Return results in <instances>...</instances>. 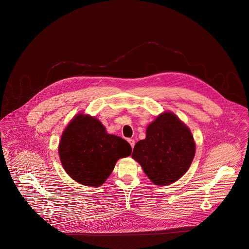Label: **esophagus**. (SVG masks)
Masks as SVG:
<instances>
[{
  "label": "esophagus",
  "instance_id": "obj_1",
  "mask_svg": "<svg viewBox=\"0 0 249 249\" xmlns=\"http://www.w3.org/2000/svg\"><path fill=\"white\" fill-rule=\"evenodd\" d=\"M127 141H128L129 145H130V146H131V147L133 148L134 146H135V140H132V139H128V140H127Z\"/></svg>",
  "mask_w": 249,
  "mask_h": 249
}]
</instances>
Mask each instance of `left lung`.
Here are the masks:
<instances>
[{"instance_id":"8db88e82","label":"left lung","mask_w":249,"mask_h":249,"mask_svg":"<svg viewBox=\"0 0 249 249\" xmlns=\"http://www.w3.org/2000/svg\"><path fill=\"white\" fill-rule=\"evenodd\" d=\"M195 155L194 137L189 127L166 111L146 128V139L134 146L132 158L157 185H168L189 169Z\"/></svg>"}]
</instances>
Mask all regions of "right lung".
Segmentation results:
<instances>
[{
    "label": "right lung",
    "mask_w": 249,
    "mask_h": 249,
    "mask_svg": "<svg viewBox=\"0 0 249 249\" xmlns=\"http://www.w3.org/2000/svg\"><path fill=\"white\" fill-rule=\"evenodd\" d=\"M127 141L106 132L98 119L77 114L62 134L58 153L67 175L83 185L97 187L107 180L120 158L131 154Z\"/></svg>",
    "instance_id": "right-lung-1"
}]
</instances>
